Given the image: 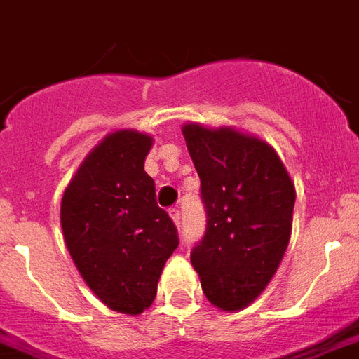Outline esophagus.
<instances>
[{"mask_svg": "<svg viewBox=\"0 0 359 359\" xmlns=\"http://www.w3.org/2000/svg\"><path fill=\"white\" fill-rule=\"evenodd\" d=\"M169 216H171V220L175 222V226H179L180 224V212L179 209H171L169 210Z\"/></svg>", "mask_w": 359, "mask_h": 359, "instance_id": "1", "label": "esophagus"}]
</instances>
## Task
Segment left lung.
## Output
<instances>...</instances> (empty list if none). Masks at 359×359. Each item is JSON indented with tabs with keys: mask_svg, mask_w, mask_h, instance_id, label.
<instances>
[{
	"mask_svg": "<svg viewBox=\"0 0 359 359\" xmlns=\"http://www.w3.org/2000/svg\"><path fill=\"white\" fill-rule=\"evenodd\" d=\"M182 135L207 209V231L191 250V265L215 307L241 311L271 283L288 248L294 182L259 137L196 122H186Z\"/></svg>",
	"mask_w": 359,
	"mask_h": 359,
	"instance_id": "obj_1",
	"label": "left lung"
}]
</instances>
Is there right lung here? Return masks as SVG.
<instances>
[{
  "label": "right lung",
  "instance_id": "add662e5",
  "mask_svg": "<svg viewBox=\"0 0 359 359\" xmlns=\"http://www.w3.org/2000/svg\"><path fill=\"white\" fill-rule=\"evenodd\" d=\"M152 143L137 130L109 133L76 169L60 207L64 241L84 283L107 307L130 316L152 305L163 265L179 246L144 171Z\"/></svg>",
  "mask_w": 359,
  "mask_h": 359
}]
</instances>
